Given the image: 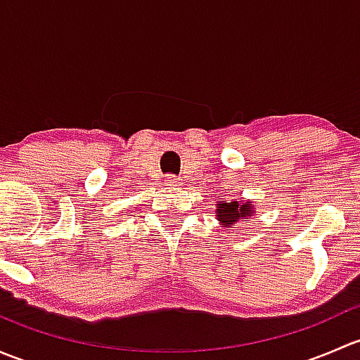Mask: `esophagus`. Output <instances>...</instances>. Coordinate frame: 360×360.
I'll return each mask as SVG.
<instances>
[{
	"label": "esophagus",
	"instance_id": "obj_1",
	"mask_svg": "<svg viewBox=\"0 0 360 360\" xmlns=\"http://www.w3.org/2000/svg\"><path fill=\"white\" fill-rule=\"evenodd\" d=\"M165 183L169 184V186H177V184L181 183V179L177 176H174V174H167V176H165Z\"/></svg>",
	"mask_w": 360,
	"mask_h": 360
}]
</instances>
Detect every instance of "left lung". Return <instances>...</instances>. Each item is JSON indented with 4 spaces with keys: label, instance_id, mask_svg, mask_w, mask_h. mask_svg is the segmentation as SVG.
I'll list each match as a JSON object with an SVG mask.
<instances>
[{
    "label": "left lung",
    "instance_id": "1",
    "mask_svg": "<svg viewBox=\"0 0 360 360\" xmlns=\"http://www.w3.org/2000/svg\"><path fill=\"white\" fill-rule=\"evenodd\" d=\"M217 219L224 224L226 228H230L231 224H235V221H238L240 217H248L250 214V203H244L240 205L238 202H219L217 203Z\"/></svg>",
    "mask_w": 360,
    "mask_h": 360
}]
</instances>
